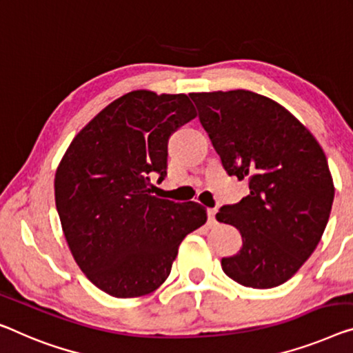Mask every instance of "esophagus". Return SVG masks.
I'll return each mask as SVG.
<instances>
[{"mask_svg": "<svg viewBox=\"0 0 353 353\" xmlns=\"http://www.w3.org/2000/svg\"><path fill=\"white\" fill-rule=\"evenodd\" d=\"M215 214H217V209H208V225L209 227H215V225H217Z\"/></svg>", "mask_w": 353, "mask_h": 353, "instance_id": "esophagus-1", "label": "esophagus"}]
</instances>
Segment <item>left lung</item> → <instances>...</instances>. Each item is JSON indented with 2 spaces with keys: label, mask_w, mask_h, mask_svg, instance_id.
Wrapping results in <instances>:
<instances>
[{
  "label": "left lung",
  "mask_w": 353,
  "mask_h": 353,
  "mask_svg": "<svg viewBox=\"0 0 353 353\" xmlns=\"http://www.w3.org/2000/svg\"><path fill=\"white\" fill-rule=\"evenodd\" d=\"M225 171L249 194L215 215L239 230L243 247L222 259L230 279L250 288L287 282L312 255L334 198L325 152L274 99L249 90L190 93Z\"/></svg>",
  "instance_id": "obj_1"
}]
</instances>
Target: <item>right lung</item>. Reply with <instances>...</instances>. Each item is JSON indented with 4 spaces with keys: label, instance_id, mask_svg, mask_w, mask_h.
Listing matches in <instances>:
<instances>
[{
    "label": "right lung",
    "instance_id": "obj_1",
    "mask_svg": "<svg viewBox=\"0 0 353 353\" xmlns=\"http://www.w3.org/2000/svg\"><path fill=\"white\" fill-rule=\"evenodd\" d=\"M196 117L187 94L134 90L108 104L76 134L55 172V204L72 256L114 298L155 292L179 245L206 223L199 203L155 196L168 141Z\"/></svg>",
    "mask_w": 353,
    "mask_h": 353
}]
</instances>
